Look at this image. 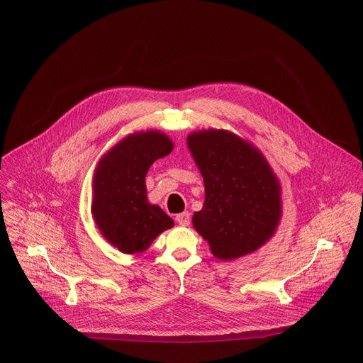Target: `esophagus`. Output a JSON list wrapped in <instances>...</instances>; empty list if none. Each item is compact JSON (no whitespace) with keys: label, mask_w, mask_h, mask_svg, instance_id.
Here are the masks:
<instances>
[{"label":"esophagus","mask_w":363,"mask_h":363,"mask_svg":"<svg viewBox=\"0 0 363 363\" xmlns=\"http://www.w3.org/2000/svg\"><path fill=\"white\" fill-rule=\"evenodd\" d=\"M175 220H177V223H178L179 225H182V227H188L189 223H191V218H189V214H188V213H181V214H178V216L175 217Z\"/></svg>","instance_id":"obj_1"}]
</instances>
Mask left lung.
<instances>
[{
    "label": "left lung",
    "mask_w": 363,
    "mask_h": 363,
    "mask_svg": "<svg viewBox=\"0 0 363 363\" xmlns=\"http://www.w3.org/2000/svg\"><path fill=\"white\" fill-rule=\"evenodd\" d=\"M205 188L202 210L192 225L214 257L235 260L263 247L283 216L281 185L260 149L225 129L188 135Z\"/></svg>",
    "instance_id": "8db88e82"
}]
</instances>
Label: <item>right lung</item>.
Segmentation results:
<instances>
[{
  "mask_svg": "<svg viewBox=\"0 0 363 363\" xmlns=\"http://www.w3.org/2000/svg\"><path fill=\"white\" fill-rule=\"evenodd\" d=\"M172 139L161 130L133 132L101 155L91 181V216L108 242L123 254H140L174 220L146 195L150 165L169 155Z\"/></svg>",
  "mask_w": 363,
  "mask_h": 363,
  "instance_id": "obj_1",
  "label": "right lung"
}]
</instances>
